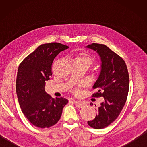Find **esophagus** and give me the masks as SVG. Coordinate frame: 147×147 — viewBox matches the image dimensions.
Segmentation results:
<instances>
[{"label":"esophagus","instance_id":"obj_1","mask_svg":"<svg viewBox=\"0 0 147 147\" xmlns=\"http://www.w3.org/2000/svg\"><path fill=\"white\" fill-rule=\"evenodd\" d=\"M73 102H74V104L77 107H79V108H82L85 105V104H84V103L82 101H76V100H73Z\"/></svg>","mask_w":147,"mask_h":147}]
</instances>
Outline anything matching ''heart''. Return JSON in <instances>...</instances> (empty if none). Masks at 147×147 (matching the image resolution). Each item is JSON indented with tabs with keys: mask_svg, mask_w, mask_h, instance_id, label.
I'll return each instance as SVG.
<instances>
[{
	"mask_svg": "<svg viewBox=\"0 0 147 147\" xmlns=\"http://www.w3.org/2000/svg\"><path fill=\"white\" fill-rule=\"evenodd\" d=\"M95 59H93L92 56L88 54H86V53H81V54H78L75 57V59H74V62H84L89 65L93 63ZM74 92L78 93L79 92L78 90L75 89Z\"/></svg>",
	"mask_w": 147,
	"mask_h": 147,
	"instance_id": "obj_1",
	"label": "heart"
}]
</instances>
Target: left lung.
Here are the masks:
<instances>
[{
    "instance_id": "obj_1",
    "label": "left lung",
    "mask_w": 147,
    "mask_h": 147,
    "mask_svg": "<svg viewBox=\"0 0 147 147\" xmlns=\"http://www.w3.org/2000/svg\"><path fill=\"white\" fill-rule=\"evenodd\" d=\"M87 47L97 52L102 61L100 74L93 86L96 92L92 96H104V101L98 107L94 119L88 121L90 126L100 129L110 125L119 115L128 95L129 77L123 58L107 46L93 43Z\"/></svg>"
}]
</instances>
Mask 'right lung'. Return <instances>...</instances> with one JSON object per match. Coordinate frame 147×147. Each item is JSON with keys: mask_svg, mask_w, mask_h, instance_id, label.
Here are the masks:
<instances>
[{"mask_svg": "<svg viewBox=\"0 0 147 147\" xmlns=\"http://www.w3.org/2000/svg\"><path fill=\"white\" fill-rule=\"evenodd\" d=\"M67 48L60 43L42 44L19 65L16 83L19 104L24 116L40 128L57 123L68 103L66 98H53L45 92V81L52 74L53 61L59 52Z\"/></svg>", "mask_w": 147, "mask_h": 147, "instance_id": "1", "label": "right lung"}]
</instances>
